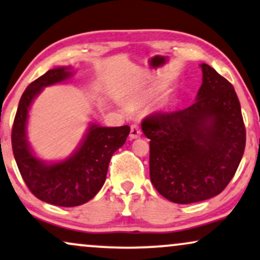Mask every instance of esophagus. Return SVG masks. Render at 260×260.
I'll list each match as a JSON object with an SVG mask.
<instances>
[{
    "instance_id": "obj_1",
    "label": "esophagus",
    "mask_w": 260,
    "mask_h": 260,
    "mask_svg": "<svg viewBox=\"0 0 260 260\" xmlns=\"http://www.w3.org/2000/svg\"><path fill=\"white\" fill-rule=\"evenodd\" d=\"M141 129L139 125H131V129H130V139L131 140H135V139H139L141 136Z\"/></svg>"
}]
</instances>
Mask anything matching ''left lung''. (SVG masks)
I'll use <instances>...</instances> for the list:
<instances>
[{
  "mask_svg": "<svg viewBox=\"0 0 260 260\" xmlns=\"http://www.w3.org/2000/svg\"><path fill=\"white\" fill-rule=\"evenodd\" d=\"M197 101L182 111L156 113L142 121L149 139L150 181L176 204L211 199L235 175L246 146L241 106L234 86L201 63Z\"/></svg>",
  "mask_w": 260,
  "mask_h": 260,
  "instance_id": "obj_1",
  "label": "left lung"
}]
</instances>
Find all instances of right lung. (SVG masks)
Returning a JSON list of instances; mask_svg holds the SVG:
<instances>
[{
    "mask_svg": "<svg viewBox=\"0 0 260 260\" xmlns=\"http://www.w3.org/2000/svg\"><path fill=\"white\" fill-rule=\"evenodd\" d=\"M71 70L56 67L32 82L21 95L12 127L13 154L25 184L40 200L62 207L79 206L99 193L112 155L130 133L129 125L106 127L91 124L79 148L69 159L48 164L35 156L26 136L30 106L44 86L69 79Z\"/></svg>",
    "mask_w": 260,
    "mask_h": 260,
    "instance_id": "1",
    "label": "right lung"
}]
</instances>
